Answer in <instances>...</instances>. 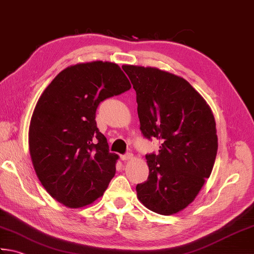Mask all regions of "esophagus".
I'll return each instance as SVG.
<instances>
[{
  "instance_id": "1",
  "label": "esophagus",
  "mask_w": 254,
  "mask_h": 254,
  "mask_svg": "<svg viewBox=\"0 0 254 254\" xmlns=\"http://www.w3.org/2000/svg\"><path fill=\"white\" fill-rule=\"evenodd\" d=\"M121 159H122V160H124V161H126V160H130V159H132V154H125V155H122V156H121Z\"/></svg>"
}]
</instances>
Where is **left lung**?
I'll return each instance as SVG.
<instances>
[{
  "label": "left lung",
  "mask_w": 254,
  "mask_h": 254,
  "mask_svg": "<svg viewBox=\"0 0 254 254\" xmlns=\"http://www.w3.org/2000/svg\"><path fill=\"white\" fill-rule=\"evenodd\" d=\"M123 69L136 90L143 137L160 141L157 155H146L149 176L137 185V197L151 211L175 214L193 201L211 175L218 150L212 111L180 76L135 65Z\"/></svg>",
  "instance_id": "obj_1"
}]
</instances>
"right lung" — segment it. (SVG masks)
<instances>
[{"instance_id":"1","label":"right lung","mask_w":254,"mask_h":254,"mask_svg":"<svg viewBox=\"0 0 254 254\" xmlns=\"http://www.w3.org/2000/svg\"><path fill=\"white\" fill-rule=\"evenodd\" d=\"M111 62L71 65L52 80L33 112L28 147L45 190L68 208H82L104 194L116 174L118 155L96 126L100 102L130 89Z\"/></svg>"}]
</instances>
